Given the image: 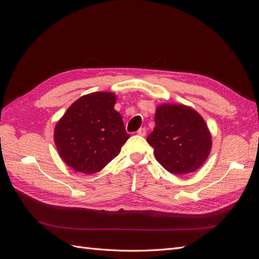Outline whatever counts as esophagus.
<instances>
[{
	"label": "esophagus",
	"instance_id": "obj_1",
	"mask_svg": "<svg viewBox=\"0 0 259 259\" xmlns=\"http://www.w3.org/2000/svg\"><path fill=\"white\" fill-rule=\"evenodd\" d=\"M137 134L140 135V136H146L147 131H146L145 127H140V128L137 131Z\"/></svg>",
	"mask_w": 259,
	"mask_h": 259
}]
</instances>
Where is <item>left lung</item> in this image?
<instances>
[{
	"label": "left lung",
	"instance_id": "left-lung-1",
	"mask_svg": "<svg viewBox=\"0 0 259 259\" xmlns=\"http://www.w3.org/2000/svg\"><path fill=\"white\" fill-rule=\"evenodd\" d=\"M154 121L147 142L164 168L186 175L203 165L211 150V136L200 113L189 106L162 104L156 108Z\"/></svg>",
	"mask_w": 259,
	"mask_h": 259
}]
</instances>
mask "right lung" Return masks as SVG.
<instances>
[{"mask_svg": "<svg viewBox=\"0 0 259 259\" xmlns=\"http://www.w3.org/2000/svg\"><path fill=\"white\" fill-rule=\"evenodd\" d=\"M116 95L96 92L80 97L56 123L54 142L68 166L86 175L103 169L120 153L130 135L114 110Z\"/></svg>", "mask_w": 259, "mask_h": 259, "instance_id": "add662e5", "label": "right lung"}]
</instances>
